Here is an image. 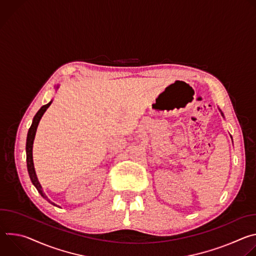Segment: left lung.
I'll return each mask as SVG.
<instances>
[{"label":"left lung","mask_w":256,"mask_h":256,"mask_svg":"<svg viewBox=\"0 0 256 256\" xmlns=\"http://www.w3.org/2000/svg\"><path fill=\"white\" fill-rule=\"evenodd\" d=\"M222 116H223V114H222Z\"/></svg>","instance_id":"8db88e82"}]
</instances>
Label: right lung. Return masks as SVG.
I'll use <instances>...</instances> for the list:
<instances>
[{
	"label": "right lung",
	"instance_id": "obj_1",
	"mask_svg": "<svg viewBox=\"0 0 256 256\" xmlns=\"http://www.w3.org/2000/svg\"><path fill=\"white\" fill-rule=\"evenodd\" d=\"M58 88V87H56ZM52 101L48 102V104L44 105L40 110L38 112V114H35V116L33 118V120H32V124L28 130V134H27V140H26V161H27V170H28V173H29V177L31 179V182L33 184V186L36 188V190H38V192L40 194V196L46 198L48 202H50L54 206H56L54 202H50L48 200V198L46 196V194L44 192V190L40 184V181L38 179V176H36V173H35V169H34V164H33V157H32V148H33V140H34V138H35V134H36V130H38V124L44 116V114L46 112V109L50 107V105L52 104Z\"/></svg>",
	"mask_w": 256,
	"mask_h": 256
}]
</instances>
